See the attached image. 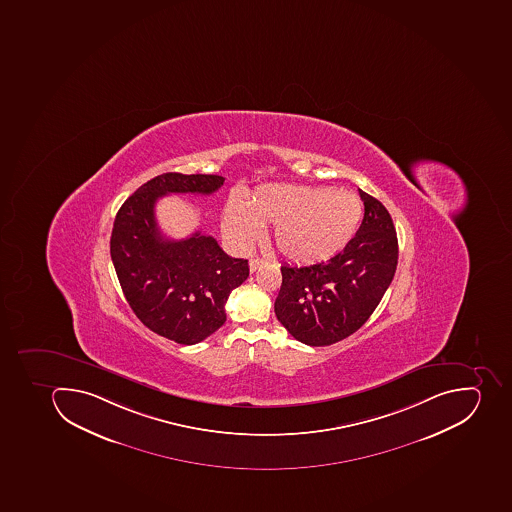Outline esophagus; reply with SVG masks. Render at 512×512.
<instances>
[{
	"label": "esophagus",
	"mask_w": 512,
	"mask_h": 512,
	"mask_svg": "<svg viewBox=\"0 0 512 512\" xmlns=\"http://www.w3.org/2000/svg\"><path fill=\"white\" fill-rule=\"evenodd\" d=\"M266 264V261L264 259L254 258L250 261V271L256 272L258 269H261L262 266Z\"/></svg>",
	"instance_id": "obj_1"
}]
</instances>
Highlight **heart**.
<instances>
[{"label":"heart","instance_id":"heart-1","mask_svg":"<svg viewBox=\"0 0 512 512\" xmlns=\"http://www.w3.org/2000/svg\"><path fill=\"white\" fill-rule=\"evenodd\" d=\"M361 200L333 187L274 183L259 187L245 206L229 201L224 230L230 240L250 246L261 235V225L274 224L275 248L301 264L327 261L340 253L358 232Z\"/></svg>","mask_w":512,"mask_h":512}]
</instances>
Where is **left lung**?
Returning a JSON list of instances; mask_svg holds the SVG:
<instances>
[{
  "mask_svg": "<svg viewBox=\"0 0 512 512\" xmlns=\"http://www.w3.org/2000/svg\"><path fill=\"white\" fill-rule=\"evenodd\" d=\"M359 195L364 219L343 251L311 266H282L275 316L304 345H333L361 329L395 277L398 238L390 212L374 196Z\"/></svg>",
  "mask_w": 512,
  "mask_h": 512,
  "instance_id": "obj_1",
  "label": "left lung"
}]
</instances>
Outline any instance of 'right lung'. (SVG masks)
Segmentation results:
<instances>
[{
	"mask_svg": "<svg viewBox=\"0 0 512 512\" xmlns=\"http://www.w3.org/2000/svg\"><path fill=\"white\" fill-rule=\"evenodd\" d=\"M222 175L167 172L143 183L117 211L111 259L125 300L148 329L195 345L221 329L230 293L250 275L246 259L232 258L201 232L169 240L159 230L154 204L169 193L212 195Z\"/></svg>",
	"mask_w": 512,
	"mask_h": 512,
	"instance_id": "add662e5",
	"label": "right lung"
}]
</instances>
